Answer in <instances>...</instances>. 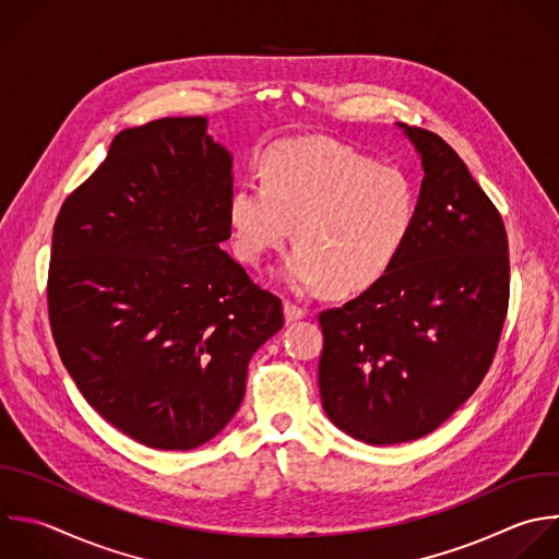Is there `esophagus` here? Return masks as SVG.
Segmentation results:
<instances>
[{
  "label": "esophagus",
  "mask_w": 559,
  "mask_h": 559,
  "mask_svg": "<svg viewBox=\"0 0 559 559\" xmlns=\"http://www.w3.org/2000/svg\"><path fill=\"white\" fill-rule=\"evenodd\" d=\"M304 314H306L304 308H299V306L293 304V301H284V317H286V323L299 321Z\"/></svg>",
  "instance_id": "esophagus-1"
}]
</instances>
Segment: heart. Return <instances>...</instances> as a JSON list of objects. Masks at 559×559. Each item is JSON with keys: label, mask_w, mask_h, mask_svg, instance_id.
I'll return each mask as SVG.
<instances>
[{"label": "heart", "mask_w": 559, "mask_h": 559, "mask_svg": "<svg viewBox=\"0 0 559 559\" xmlns=\"http://www.w3.org/2000/svg\"><path fill=\"white\" fill-rule=\"evenodd\" d=\"M260 181L240 183L229 197L234 247L260 266L293 229L297 249L282 275L295 293L369 288L395 262L417 218V190L402 168L323 138L273 144L262 155Z\"/></svg>", "instance_id": "1"}]
</instances>
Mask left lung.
<instances>
[{
    "label": "left lung",
    "instance_id": "left-lung-1",
    "mask_svg": "<svg viewBox=\"0 0 559 559\" xmlns=\"http://www.w3.org/2000/svg\"><path fill=\"white\" fill-rule=\"evenodd\" d=\"M397 127L424 168L413 231L376 284L319 314L323 411L371 445L432 432L476 391L509 304L498 210L439 135Z\"/></svg>",
    "mask_w": 559,
    "mask_h": 559
}]
</instances>
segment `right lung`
Segmentation results:
<instances>
[{"mask_svg": "<svg viewBox=\"0 0 559 559\" xmlns=\"http://www.w3.org/2000/svg\"><path fill=\"white\" fill-rule=\"evenodd\" d=\"M234 157L207 118L124 129L63 203L48 310L61 360L118 430L192 450L236 415L282 301L221 249Z\"/></svg>", "mask_w": 559, "mask_h": 559, "instance_id": "right-lung-1", "label": "right lung"}]
</instances>
